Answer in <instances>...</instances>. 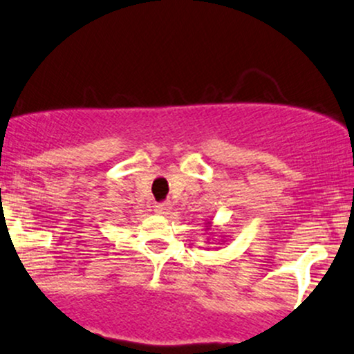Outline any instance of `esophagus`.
Here are the masks:
<instances>
[{"instance_id":"1","label":"esophagus","mask_w":354,"mask_h":354,"mask_svg":"<svg viewBox=\"0 0 354 354\" xmlns=\"http://www.w3.org/2000/svg\"><path fill=\"white\" fill-rule=\"evenodd\" d=\"M154 211H156L158 214H163V216H166V214L171 213V205H169V203H158V205L154 206Z\"/></svg>"}]
</instances>
